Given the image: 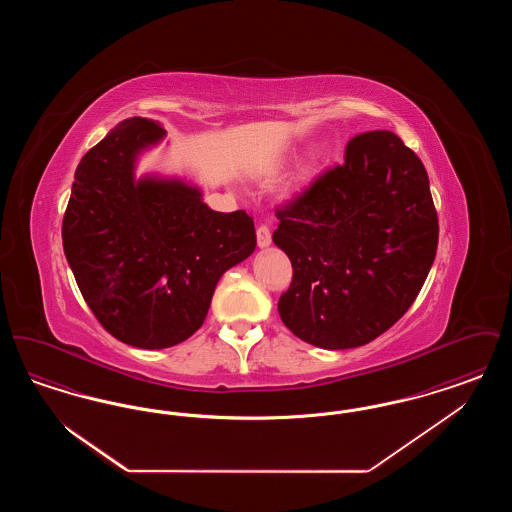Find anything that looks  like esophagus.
<instances>
[{
  "label": "esophagus",
  "mask_w": 512,
  "mask_h": 512,
  "mask_svg": "<svg viewBox=\"0 0 512 512\" xmlns=\"http://www.w3.org/2000/svg\"><path fill=\"white\" fill-rule=\"evenodd\" d=\"M270 242H272L270 228L265 226V224H263V226H259V228H257V245H259V247H268Z\"/></svg>",
  "instance_id": "obj_1"
}]
</instances>
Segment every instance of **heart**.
I'll return each instance as SVG.
<instances>
[{"label":"heart","instance_id":"b5f03b06","mask_svg":"<svg viewBox=\"0 0 512 512\" xmlns=\"http://www.w3.org/2000/svg\"><path fill=\"white\" fill-rule=\"evenodd\" d=\"M313 180H315V172L313 171H305L303 174H299V176L295 178L292 188H290V194H303V192L313 184Z\"/></svg>","mask_w":512,"mask_h":512}]
</instances>
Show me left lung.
I'll use <instances>...</instances> for the list:
<instances>
[{"instance_id":"8db88e82","label":"left lung","mask_w":512,"mask_h":512,"mask_svg":"<svg viewBox=\"0 0 512 512\" xmlns=\"http://www.w3.org/2000/svg\"><path fill=\"white\" fill-rule=\"evenodd\" d=\"M272 234L292 261L278 313L299 340L351 349L413 305L438 249V215L422 161L390 130L355 136L345 163L276 211Z\"/></svg>"}]
</instances>
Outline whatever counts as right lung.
Here are the masks:
<instances>
[{"instance_id": "obj_1", "label": "right lung", "mask_w": 512, "mask_h": 512, "mask_svg": "<svg viewBox=\"0 0 512 512\" xmlns=\"http://www.w3.org/2000/svg\"><path fill=\"white\" fill-rule=\"evenodd\" d=\"M157 121L119 122L74 172L63 249L101 326L140 349L188 340L220 276L257 245L245 211L219 213L176 176L136 178L138 157L165 140Z\"/></svg>"}]
</instances>
